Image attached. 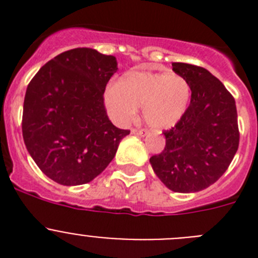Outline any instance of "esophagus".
I'll return each instance as SVG.
<instances>
[{
    "instance_id": "esophagus-1",
    "label": "esophagus",
    "mask_w": 258,
    "mask_h": 258,
    "mask_svg": "<svg viewBox=\"0 0 258 258\" xmlns=\"http://www.w3.org/2000/svg\"><path fill=\"white\" fill-rule=\"evenodd\" d=\"M132 133L133 134H137V136H145L146 134V131H143V129H132Z\"/></svg>"
}]
</instances>
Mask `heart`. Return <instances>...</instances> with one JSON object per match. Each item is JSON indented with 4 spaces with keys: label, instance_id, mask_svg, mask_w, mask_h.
I'll use <instances>...</instances> for the list:
<instances>
[{
    "label": "heart",
    "instance_id": "b5f03b06",
    "mask_svg": "<svg viewBox=\"0 0 258 258\" xmlns=\"http://www.w3.org/2000/svg\"><path fill=\"white\" fill-rule=\"evenodd\" d=\"M191 101V86L179 75L131 72L104 92V106L118 124H126L143 107L146 122L154 129L178 124Z\"/></svg>",
    "mask_w": 258,
    "mask_h": 258
}]
</instances>
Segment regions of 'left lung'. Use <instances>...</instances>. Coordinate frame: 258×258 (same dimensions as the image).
I'll return each mask as SVG.
<instances>
[{
    "label": "left lung",
    "instance_id": "obj_1",
    "mask_svg": "<svg viewBox=\"0 0 258 258\" xmlns=\"http://www.w3.org/2000/svg\"><path fill=\"white\" fill-rule=\"evenodd\" d=\"M172 66L190 84L191 101L181 121L164 131L165 147L150 157V163L169 190L197 192L218 181L238 151L235 99L206 68Z\"/></svg>",
    "mask_w": 258,
    "mask_h": 258
}]
</instances>
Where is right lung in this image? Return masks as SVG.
Returning <instances> with one entry per match:
<instances>
[{
    "mask_svg": "<svg viewBox=\"0 0 258 258\" xmlns=\"http://www.w3.org/2000/svg\"><path fill=\"white\" fill-rule=\"evenodd\" d=\"M116 71L113 55L77 47L47 61L28 84L23 138L38 168L56 183L93 181L131 133L116 127L104 107L106 85Z\"/></svg>",
    "mask_w": 258,
    "mask_h": 258,
    "instance_id": "right-lung-1",
    "label": "right lung"
}]
</instances>
